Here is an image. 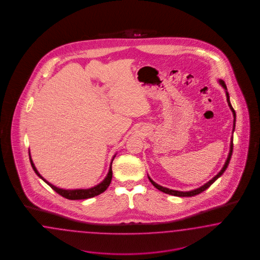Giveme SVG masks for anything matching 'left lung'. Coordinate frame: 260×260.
<instances>
[{
	"instance_id": "1",
	"label": "left lung",
	"mask_w": 260,
	"mask_h": 260,
	"mask_svg": "<svg viewBox=\"0 0 260 260\" xmlns=\"http://www.w3.org/2000/svg\"><path fill=\"white\" fill-rule=\"evenodd\" d=\"M220 82L221 85H222V87H224L226 90H227V87H226V84H225V82L224 81H222L220 80L219 81ZM226 95H227V102H228L229 107H230V109L232 110L233 111V113H234V131H235V126H236V111L234 110V108L232 107V104L230 102V96H229L228 91H226ZM234 143H233V137H232V141H231V149H230V153H229L228 158H227V160H226V163H225V165L224 167L222 168V170H221L219 173H217L214 177H213L212 180H210V181L208 182V183H206L205 185H203L202 187H200V188H198L197 189H193V190H189V191H179V190H173V189H168V188H165V187H162V186H160V185H158L156 184L155 182L152 181L151 179H150V177H149V179H150V183L156 188V189H159V190H161V191H163V192H165V193H168V194H171V196H174V197H194V196H197V194H199L200 192H202V191H204L205 189H208L212 184H213V182L215 181L218 177H220L221 175L223 174V173L226 171V169H227V167H228L229 163H230V160H231V157H232V154H233V150H234Z\"/></svg>"
}]
</instances>
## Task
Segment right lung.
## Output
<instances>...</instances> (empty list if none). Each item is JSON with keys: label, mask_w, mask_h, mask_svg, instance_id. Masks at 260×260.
<instances>
[{"label": "right lung", "mask_w": 260, "mask_h": 260, "mask_svg": "<svg viewBox=\"0 0 260 260\" xmlns=\"http://www.w3.org/2000/svg\"><path fill=\"white\" fill-rule=\"evenodd\" d=\"M29 160H30L32 168H33V170H34V172L36 173V174H37L39 177H41L44 181L46 182L51 189H54L57 193H59L61 197H64V198H67V199H70V200L87 199V198L94 197H96V196H98V194H100V193H102L106 189H108V187L110 186V182H111V178H112V170H111V166H110V171H109V173H108L107 177L105 178V180L101 182L99 185L93 187V188L87 189H59V188H57L55 186H53L52 184L48 183L46 179H44V178L41 176V174L38 173V171L36 170V168H35V166L33 164L30 156H29Z\"/></svg>", "instance_id": "right-lung-1"}]
</instances>
